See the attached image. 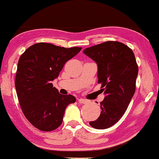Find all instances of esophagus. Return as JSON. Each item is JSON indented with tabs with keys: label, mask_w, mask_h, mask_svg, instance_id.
I'll list each match as a JSON object with an SVG mask.
<instances>
[{
	"label": "esophagus",
	"mask_w": 159,
	"mask_h": 159,
	"mask_svg": "<svg viewBox=\"0 0 159 159\" xmlns=\"http://www.w3.org/2000/svg\"><path fill=\"white\" fill-rule=\"evenodd\" d=\"M79 102L80 104H87V103H89V101L88 100H85V99H79Z\"/></svg>",
	"instance_id": "34e87169"
}]
</instances>
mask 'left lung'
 <instances>
[{
    "label": "left lung",
    "mask_w": 159,
    "mask_h": 159,
    "mask_svg": "<svg viewBox=\"0 0 159 159\" xmlns=\"http://www.w3.org/2000/svg\"><path fill=\"white\" fill-rule=\"evenodd\" d=\"M84 53L96 62L98 83L105 95L99 117L89 124L98 129H107L120 120L135 93L138 66L134 54L127 45L116 41L86 48Z\"/></svg>",
    "instance_id": "left-lung-1"
}]
</instances>
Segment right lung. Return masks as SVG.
<instances>
[{
    "instance_id": "obj_1",
    "label": "right lung",
    "mask_w": 159,
    "mask_h": 159,
    "mask_svg": "<svg viewBox=\"0 0 159 159\" xmlns=\"http://www.w3.org/2000/svg\"><path fill=\"white\" fill-rule=\"evenodd\" d=\"M81 49L39 42L20 57L15 80L17 98L25 117L38 129H56L61 125L67 105L76 100L71 95L60 94L52 81Z\"/></svg>"
}]
</instances>
